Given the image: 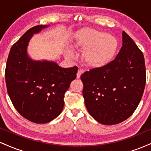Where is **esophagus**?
<instances>
[{"mask_svg":"<svg viewBox=\"0 0 151 151\" xmlns=\"http://www.w3.org/2000/svg\"><path fill=\"white\" fill-rule=\"evenodd\" d=\"M83 72H84V70H78V72L77 73V79H79V78H80L81 74H82Z\"/></svg>","mask_w":151,"mask_h":151,"instance_id":"obj_1","label":"esophagus"}]
</instances>
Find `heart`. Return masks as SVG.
Segmentation results:
<instances>
[{"mask_svg":"<svg viewBox=\"0 0 151 151\" xmlns=\"http://www.w3.org/2000/svg\"><path fill=\"white\" fill-rule=\"evenodd\" d=\"M73 45L84 50L82 60L88 67L99 68L104 67L113 60L119 47V41L115 36L96 29L85 28L77 32ZM66 55L74 58L70 49L66 50Z\"/></svg>","mask_w":151,"mask_h":151,"instance_id":"obj_1","label":"heart"}]
</instances>
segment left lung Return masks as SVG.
<instances>
[{
    "label": "left lung",
    "mask_w": 151,
    "mask_h": 151,
    "mask_svg": "<svg viewBox=\"0 0 151 151\" xmlns=\"http://www.w3.org/2000/svg\"><path fill=\"white\" fill-rule=\"evenodd\" d=\"M122 47L113 61L81 76L86 109L96 121L114 125L132 115L145 85L143 53L124 31Z\"/></svg>",
    "instance_id": "obj_1"
}]
</instances>
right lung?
<instances>
[{
  "mask_svg": "<svg viewBox=\"0 0 151 151\" xmlns=\"http://www.w3.org/2000/svg\"><path fill=\"white\" fill-rule=\"evenodd\" d=\"M50 25L30 28L12 46L6 68L7 90L20 115L36 124L52 121L63 109L65 91L75 79L77 67L62 68L56 62L35 60L27 53L33 35Z\"/></svg>",
  "mask_w": 151,
  "mask_h": 151,
  "instance_id": "1",
  "label": "right lung"
}]
</instances>
